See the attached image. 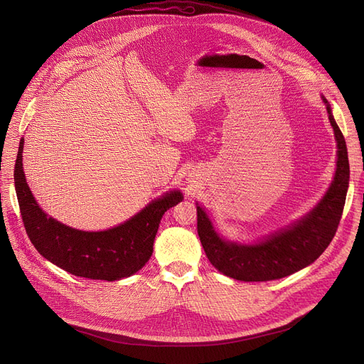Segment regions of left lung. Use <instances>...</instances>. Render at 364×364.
Masks as SVG:
<instances>
[{
  "mask_svg": "<svg viewBox=\"0 0 364 364\" xmlns=\"http://www.w3.org/2000/svg\"><path fill=\"white\" fill-rule=\"evenodd\" d=\"M336 140V171L321 200L309 214L255 243H237L221 237L205 209L196 203L198 235L215 269L242 282H267L294 274L313 264L332 242L346 205L350 164L346 139L333 119L329 102L321 97Z\"/></svg>",
  "mask_w": 364,
  "mask_h": 364,
  "instance_id": "1",
  "label": "left lung"
}]
</instances>
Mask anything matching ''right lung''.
Instances as JSON below:
<instances>
[{"mask_svg":"<svg viewBox=\"0 0 364 364\" xmlns=\"http://www.w3.org/2000/svg\"><path fill=\"white\" fill-rule=\"evenodd\" d=\"M22 153L23 139L14 165V186L26 233L38 252L73 276L113 282L137 273L151 257L162 215L183 200L180 190H171L117 227L76 230L47 215L36 203L25 178Z\"/></svg>","mask_w":364,"mask_h":364,"instance_id":"obj_1","label":"right lung"}]
</instances>
